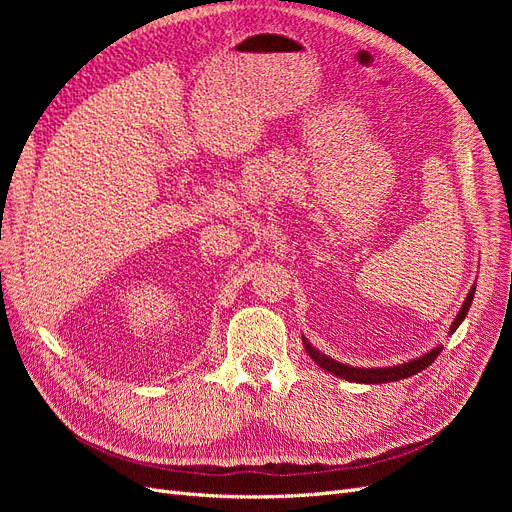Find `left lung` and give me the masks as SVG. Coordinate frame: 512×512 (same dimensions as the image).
Returning <instances> with one entry per match:
<instances>
[{"label": "left lung", "instance_id": "left-lung-1", "mask_svg": "<svg viewBox=\"0 0 512 512\" xmlns=\"http://www.w3.org/2000/svg\"><path fill=\"white\" fill-rule=\"evenodd\" d=\"M474 290L476 286L470 288L466 301H463L461 309L457 318L453 320L451 324V331L448 333H455L459 324L463 322V318L468 316V309L472 305V299H474ZM303 346L307 350V354L312 356V359L318 363V367H322L324 371H329V374H335L339 378H344L348 382H361V384H380V382H395V380H401V378H408V376H414L418 374V371H423L425 367H429L433 361H436V356L442 352V346H436L433 350H429L427 354L418 356V359L414 361H408L404 365H393V367H350V365H344L339 361H333L329 359V356H324L320 350H316L312 344L307 342V339L303 337Z\"/></svg>", "mask_w": 512, "mask_h": 512}]
</instances>
